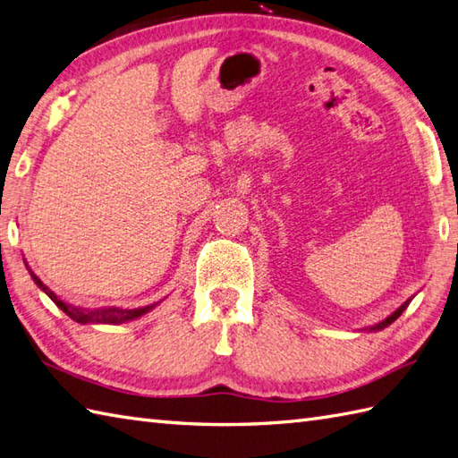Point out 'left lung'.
I'll return each instance as SVG.
<instances>
[{"label":"left lung","instance_id":"obj_1","mask_svg":"<svg viewBox=\"0 0 458 458\" xmlns=\"http://www.w3.org/2000/svg\"><path fill=\"white\" fill-rule=\"evenodd\" d=\"M410 301H411V298L410 300H405L403 303H402V306L398 308V310H395L392 315H388V318H386V319H382L380 323H376V325H372V327H369V331H382L384 327H388V325L390 323H394L395 319H398L400 318V315L405 311V308H408L410 306Z\"/></svg>","mask_w":458,"mask_h":458}]
</instances>
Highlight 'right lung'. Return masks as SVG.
I'll use <instances>...</instances> for the list:
<instances>
[{
	"instance_id": "1",
	"label": "right lung",
	"mask_w": 458,
	"mask_h": 458,
	"mask_svg": "<svg viewBox=\"0 0 458 458\" xmlns=\"http://www.w3.org/2000/svg\"><path fill=\"white\" fill-rule=\"evenodd\" d=\"M29 268V267H27ZM29 274L30 278H33V282L37 284V286L43 290L47 296L53 300L56 306L63 310L70 319H74L76 323H82V325H98V323H106V325H119V323H127V321H133V319H139L140 315L148 313L150 310H155L160 301L157 303H150V306H145V308H135V310H123V308H98V310H84V308H76L72 306V303H66L60 300L56 293L53 290H48L43 282H40V278L37 276V274L29 268Z\"/></svg>"
}]
</instances>
